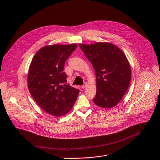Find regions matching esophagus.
Here are the masks:
<instances>
[{
  "label": "esophagus",
  "mask_w": 160,
  "mask_h": 160,
  "mask_svg": "<svg viewBox=\"0 0 160 160\" xmlns=\"http://www.w3.org/2000/svg\"><path fill=\"white\" fill-rule=\"evenodd\" d=\"M87 83H85L81 87H82V88L83 89V88H85L87 87Z\"/></svg>",
  "instance_id": "1"
}]
</instances>
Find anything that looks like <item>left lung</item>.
<instances>
[{
  "mask_svg": "<svg viewBox=\"0 0 160 160\" xmlns=\"http://www.w3.org/2000/svg\"><path fill=\"white\" fill-rule=\"evenodd\" d=\"M79 46L96 73L97 92L94 102L104 108L117 106L131 80V68L126 56L119 48L108 42L80 43Z\"/></svg>",
  "mask_w": 160,
  "mask_h": 160,
  "instance_id": "1",
  "label": "left lung"
}]
</instances>
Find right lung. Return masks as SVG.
Instances as JSON below:
<instances>
[{"mask_svg":"<svg viewBox=\"0 0 160 160\" xmlns=\"http://www.w3.org/2000/svg\"><path fill=\"white\" fill-rule=\"evenodd\" d=\"M77 45L54 44L39 49L33 58L28 87L35 102L51 115L60 117L73 106L79 90L66 84L64 64Z\"/></svg>","mask_w":160,"mask_h":160,"instance_id":"add662e5","label":"right lung"}]
</instances>
